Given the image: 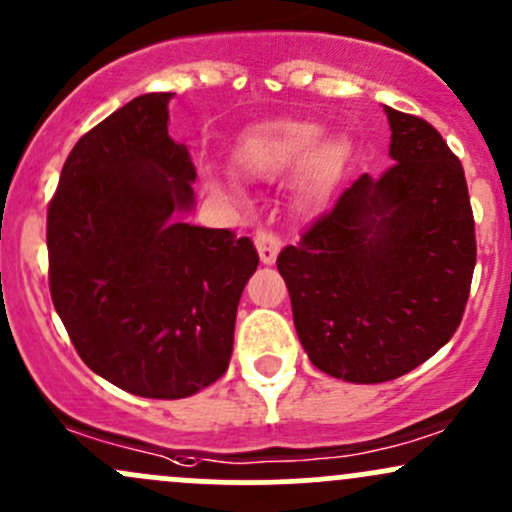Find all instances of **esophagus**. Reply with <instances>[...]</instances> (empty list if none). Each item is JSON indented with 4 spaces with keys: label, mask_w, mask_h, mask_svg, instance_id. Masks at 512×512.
Wrapping results in <instances>:
<instances>
[{
    "label": "esophagus",
    "mask_w": 512,
    "mask_h": 512,
    "mask_svg": "<svg viewBox=\"0 0 512 512\" xmlns=\"http://www.w3.org/2000/svg\"><path fill=\"white\" fill-rule=\"evenodd\" d=\"M256 251H258V258H261V263H266V266H271V263H276V256L280 251V239L273 232H258L256 239Z\"/></svg>",
    "instance_id": "1"
}]
</instances>
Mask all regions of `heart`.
Instances as JSON below:
<instances>
[{
  "instance_id": "heart-1",
  "label": "heart",
  "mask_w": 512,
  "mask_h": 512,
  "mask_svg": "<svg viewBox=\"0 0 512 512\" xmlns=\"http://www.w3.org/2000/svg\"><path fill=\"white\" fill-rule=\"evenodd\" d=\"M232 161L241 175L256 180H278L295 170V195L305 207H315L342 180L351 163V141L342 134L322 136V126L307 119H268L239 136ZM214 190L227 188L214 183Z\"/></svg>"
}]
</instances>
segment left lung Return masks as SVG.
<instances>
[{
	"mask_svg": "<svg viewBox=\"0 0 512 512\" xmlns=\"http://www.w3.org/2000/svg\"><path fill=\"white\" fill-rule=\"evenodd\" d=\"M383 109L393 166L361 175L276 261L307 356L349 383L393 381L437 354L476 266L459 158L425 119Z\"/></svg>",
	"mask_w": 512,
	"mask_h": 512,
	"instance_id": "obj_1",
	"label": "left lung"
}]
</instances>
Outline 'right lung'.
I'll use <instances>...</instances> for the list:
<instances>
[{
  "mask_svg": "<svg viewBox=\"0 0 512 512\" xmlns=\"http://www.w3.org/2000/svg\"><path fill=\"white\" fill-rule=\"evenodd\" d=\"M173 92H148L70 151L48 205L56 312L97 376L175 400L227 371L234 322L258 254L249 236L180 219L197 173L170 139Z\"/></svg>",
  "mask_w": 512,
  "mask_h": 512,
  "instance_id": "1",
  "label": "right lung"
}]
</instances>
